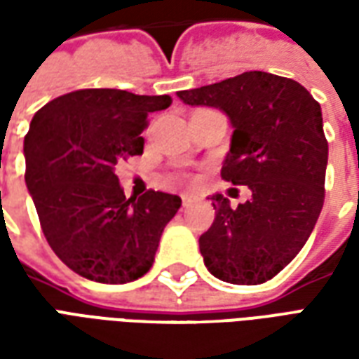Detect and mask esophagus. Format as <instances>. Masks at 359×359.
<instances>
[{"label":"esophagus","instance_id":"obj_1","mask_svg":"<svg viewBox=\"0 0 359 359\" xmlns=\"http://www.w3.org/2000/svg\"><path fill=\"white\" fill-rule=\"evenodd\" d=\"M196 198L194 196H190V194H184L182 196V205H184V208H188V205H190V203L194 202Z\"/></svg>","mask_w":359,"mask_h":359}]
</instances>
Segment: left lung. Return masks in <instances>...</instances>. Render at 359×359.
Instances as JSON below:
<instances>
[{"mask_svg":"<svg viewBox=\"0 0 359 359\" xmlns=\"http://www.w3.org/2000/svg\"><path fill=\"white\" fill-rule=\"evenodd\" d=\"M187 105L217 107L234 133L221 177L252 190L233 210L215 194V221L200 236L203 264L233 285H262L304 248L325 200L329 144L321 105L292 79L248 71L177 92Z\"/></svg>","mask_w":359,"mask_h":359,"instance_id":"obj_1","label":"left lung"}]
</instances>
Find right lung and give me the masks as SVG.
<instances>
[{"instance_id":"right-lung-1","label":"right lung","mask_w":359,"mask_h":359,"mask_svg":"<svg viewBox=\"0 0 359 359\" xmlns=\"http://www.w3.org/2000/svg\"><path fill=\"white\" fill-rule=\"evenodd\" d=\"M171 102L86 88L59 95L32 117L25 136L27 188L48 244L81 277L125 285L154 264L180 198L156 190L126 198L115 165L142 156L148 115Z\"/></svg>"}]
</instances>
